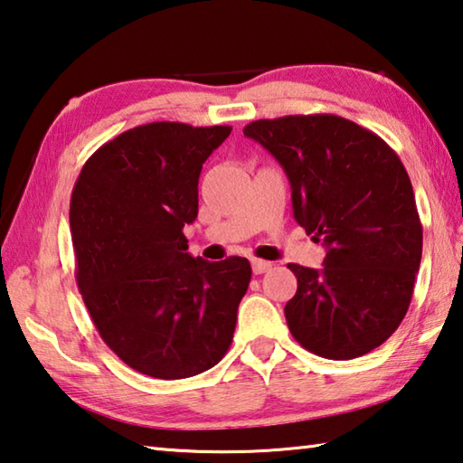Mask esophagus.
<instances>
[{"label": "esophagus", "instance_id": "esophagus-1", "mask_svg": "<svg viewBox=\"0 0 463 463\" xmlns=\"http://www.w3.org/2000/svg\"><path fill=\"white\" fill-rule=\"evenodd\" d=\"M250 265H253V273H255V275H260V273H267V271H269V269H271V267H273V263H271V260H263V259H253V263H250Z\"/></svg>", "mask_w": 463, "mask_h": 463}]
</instances>
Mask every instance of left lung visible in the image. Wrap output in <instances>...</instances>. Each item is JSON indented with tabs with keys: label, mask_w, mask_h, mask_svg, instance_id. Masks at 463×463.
I'll list each match as a JSON object with an SVG mask.
<instances>
[{
	"label": "left lung",
	"mask_w": 463,
	"mask_h": 463,
	"mask_svg": "<svg viewBox=\"0 0 463 463\" xmlns=\"http://www.w3.org/2000/svg\"><path fill=\"white\" fill-rule=\"evenodd\" d=\"M288 174L293 216L327 253L324 267H288L285 306L301 346L358 358L397 330L413 298L423 229L405 165L376 133L338 115H285L242 129Z\"/></svg>",
	"instance_id": "obj_1"
}]
</instances>
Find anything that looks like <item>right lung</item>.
Instances as JSON below:
<instances>
[{
    "label": "right lung",
    "instance_id": "right-lung-1",
    "mask_svg": "<svg viewBox=\"0 0 463 463\" xmlns=\"http://www.w3.org/2000/svg\"><path fill=\"white\" fill-rule=\"evenodd\" d=\"M229 125L157 121L92 154L71 198L77 283L103 342L141 374L175 381L222 360L250 281L245 257L186 253L198 178Z\"/></svg>",
    "mask_w": 463,
    "mask_h": 463
}]
</instances>
